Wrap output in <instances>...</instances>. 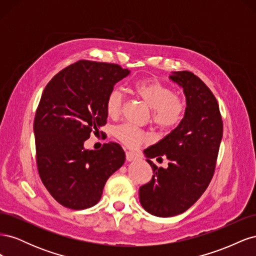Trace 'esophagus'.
Segmentation results:
<instances>
[{"label":"esophagus","instance_id":"1","mask_svg":"<svg viewBox=\"0 0 256 256\" xmlns=\"http://www.w3.org/2000/svg\"><path fill=\"white\" fill-rule=\"evenodd\" d=\"M138 159V156L136 154H134V152H126V160L127 161H134V160H136Z\"/></svg>","mask_w":256,"mask_h":256}]
</instances>
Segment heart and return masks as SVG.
<instances>
[{"instance_id":"1","label":"heart","mask_w":256,"mask_h":256,"mask_svg":"<svg viewBox=\"0 0 256 256\" xmlns=\"http://www.w3.org/2000/svg\"><path fill=\"white\" fill-rule=\"evenodd\" d=\"M138 97L152 109V120L162 129H172L184 118V104L173 90L156 79H143L134 84ZM122 94L120 90H113L106 100V114L112 118H118L122 106ZM115 136L130 148H136L142 143L150 140V134L130 125H122L115 129Z\"/></svg>"}]
</instances>
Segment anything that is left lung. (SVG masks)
<instances>
[{"instance_id": "obj_1", "label": "left lung", "mask_w": 256, "mask_h": 256, "mask_svg": "<svg viewBox=\"0 0 256 256\" xmlns=\"http://www.w3.org/2000/svg\"><path fill=\"white\" fill-rule=\"evenodd\" d=\"M170 79L182 88L187 106L180 125L144 150L154 175L138 190L142 207L162 218L184 212L203 194L214 176L223 134L218 102L207 85L190 72H174ZM161 156L170 160L166 169L149 160Z\"/></svg>"}]
</instances>
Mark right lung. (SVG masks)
Returning <instances> with one entry per match:
<instances>
[{"mask_svg": "<svg viewBox=\"0 0 256 256\" xmlns=\"http://www.w3.org/2000/svg\"><path fill=\"white\" fill-rule=\"evenodd\" d=\"M129 74L120 65L82 60L44 88L34 120L36 162L42 184L60 205L76 210L96 205L108 178L125 162L118 143L96 150L84 142L106 124V97Z\"/></svg>", "mask_w": 256, "mask_h": 256, "instance_id": "obj_1", "label": "right lung"}]
</instances>
